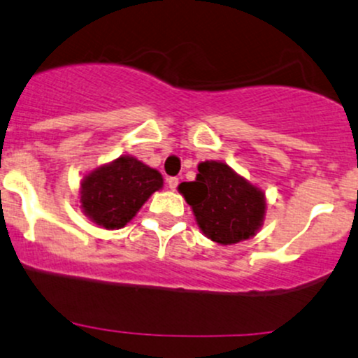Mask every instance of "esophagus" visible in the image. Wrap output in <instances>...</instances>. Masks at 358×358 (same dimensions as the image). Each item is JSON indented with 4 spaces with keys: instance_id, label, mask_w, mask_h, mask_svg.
I'll list each match as a JSON object with an SVG mask.
<instances>
[{
    "instance_id": "esophagus-1",
    "label": "esophagus",
    "mask_w": 358,
    "mask_h": 358,
    "mask_svg": "<svg viewBox=\"0 0 358 358\" xmlns=\"http://www.w3.org/2000/svg\"><path fill=\"white\" fill-rule=\"evenodd\" d=\"M166 183L169 187V190H176V187H178V178L176 176H169V178H166Z\"/></svg>"
}]
</instances>
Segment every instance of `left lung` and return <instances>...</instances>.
Segmentation results:
<instances>
[{
	"label": "left lung",
	"instance_id": "obj_1",
	"mask_svg": "<svg viewBox=\"0 0 358 358\" xmlns=\"http://www.w3.org/2000/svg\"><path fill=\"white\" fill-rule=\"evenodd\" d=\"M178 190L204 235L221 245L250 238L264 220V194L224 163H201L195 182L180 183Z\"/></svg>",
	"mask_w": 358,
	"mask_h": 358
}]
</instances>
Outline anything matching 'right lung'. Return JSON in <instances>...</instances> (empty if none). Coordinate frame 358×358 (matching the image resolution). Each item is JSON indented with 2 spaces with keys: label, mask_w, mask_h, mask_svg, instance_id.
<instances>
[{
  "label": "right lung",
  "mask_w": 358,
  "mask_h": 358,
  "mask_svg": "<svg viewBox=\"0 0 358 358\" xmlns=\"http://www.w3.org/2000/svg\"><path fill=\"white\" fill-rule=\"evenodd\" d=\"M163 187V176L138 159L122 156L89 173L82 182V209L106 229L123 228L150 195Z\"/></svg>",
  "instance_id": "obj_1"
}]
</instances>
